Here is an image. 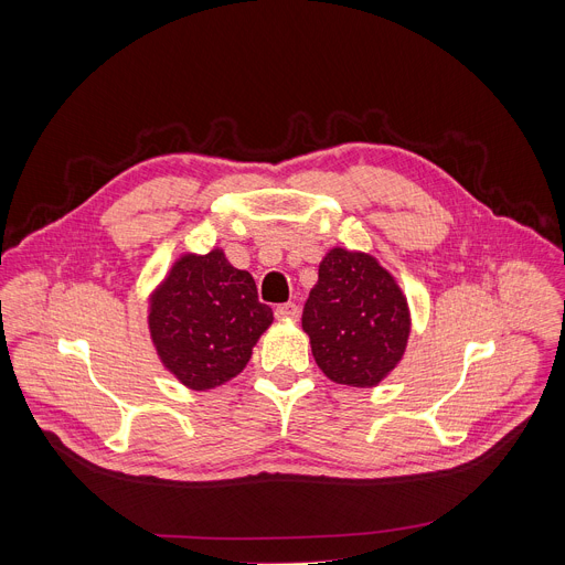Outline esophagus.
I'll return each mask as SVG.
<instances>
[{"label":"esophagus","mask_w":565,"mask_h":565,"mask_svg":"<svg viewBox=\"0 0 565 565\" xmlns=\"http://www.w3.org/2000/svg\"><path fill=\"white\" fill-rule=\"evenodd\" d=\"M275 316H277L279 320H298V318H300V309L295 307L292 302H286V305H279V307L275 309Z\"/></svg>","instance_id":"obj_1"}]
</instances>
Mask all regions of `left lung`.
<instances>
[{
  "mask_svg": "<svg viewBox=\"0 0 565 565\" xmlns=\"http://www.w3.org/2000/svg\"><path fill=\"white\" fill-rule=\"evenodd\" d=\"M318 369L337 384L371 390L403 360L412 318L396 277L369 252L332 247L302 313Z\"/></svg>",
  "mask_w": 565,
  "mask_h": 565,
  "instance_id": "left-lung-1",
  "label": "left lung"
}]
</instances>
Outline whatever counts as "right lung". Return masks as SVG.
<instances>
[{
    "mask_svg": "<svg viewBox=\"0 0 565 565\" xmlns=\"http://www.w3.org/2000/svg\"><path fill=\"white\" fill-rule=\"evenodd\" d=\"M275 320L256 281L222 247L185 252L148 292V334L164 371L183 387L207 392L241 375Z\"/></svg>",
    "mask_w": 565,
    "mask_h": 565,
    "instance_id": "1",
    "label": "right lung"
}]
</instances>
